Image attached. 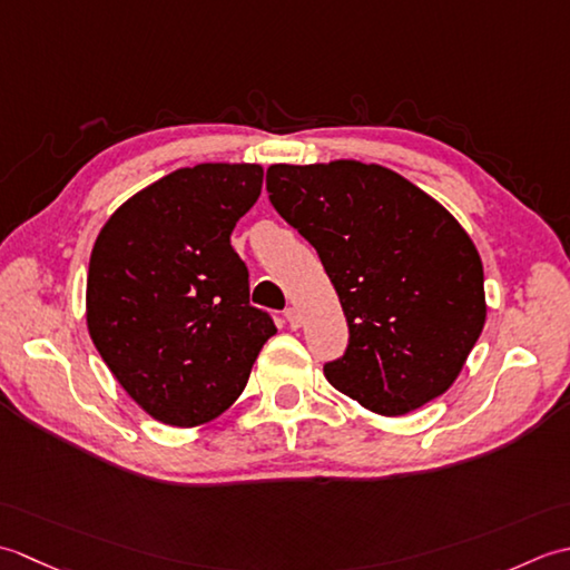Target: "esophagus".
<instances>
[{"instance_id":"obj_1","label":"esophagus","mask_w":570,"mask_h":570,"mask_svg":"<svg viewBox=\"0 0 570 570\" xmlns=\"http://www.w3.org/2000/svg\"><path fill=\"white\" fill-rule=\"evenodd\" d=\"M285 320H287V324H289V327H293V330H297V327H299V324H302V317H299V312H297V307H287V309H285Z\"/></svg>"}]
</instances>
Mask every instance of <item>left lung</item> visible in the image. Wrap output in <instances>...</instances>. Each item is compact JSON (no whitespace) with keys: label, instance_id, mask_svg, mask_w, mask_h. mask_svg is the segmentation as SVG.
<instances>
[{"label":"left lung","instance_id":"left-lung-1","mask_svg":"<svg viewBox=\"0 0 570 570\" xmlns=\"http://www.w3.org/2000/svg\"><path fill=\"white\" fill-rule=\"evenodd\" d=\"M268 199L315 246L350 344L324 364L344 396L403 415L445 393L484 327V273L443 206L379 165H273Z\"/></svg>","mask_w":570,"mask_h":570}]
</instances>
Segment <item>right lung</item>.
Instances as JSON below:
<instances>
[{
    "label": "right lung",
    "instance_id": "add662e5",
    "mask_svg": "<svg viewBox=\"0 0 570 570\" xmlns=\"http://www.w3.org/2000/svg\"><path fill=\"white\" fill-rule=\"evenodd\" d=\"M261 187L258 165L177 169L125 202L92 246L90 340L161 423L224 413L277 332L271 312L250 305L248 268L230 246Z\"/></svg>",
    "mask_w": 570,
    "mask_h": 570
}]
</instances>
